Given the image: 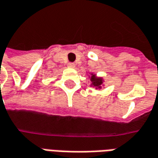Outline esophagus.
Returning <instances> with one entry per match:
<instances>
[{
    "label": "esophagus",
    "instance_id": "esophagus-1",
    "mask_svg": "<svg viewBox=\"0 0 158 158\" xmlns=\"http://www.w3.org/2000/svg\"><path fill=\"white\" fill-rule=\"evenodd\" d=\"M68 67L70 68H75V64L73 63V62H69V63H68Z\"/></svg>",
    "mask_w": 158,
    "mask_h": 158
}]
</instances>
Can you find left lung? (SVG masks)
<instances>
[{
    "label": "left lung",
    "instance_id": "obj_1",
    "mask_svg": "<svg viewBox=\"0 0 158 158\" xmlns=\"http://www.w3.org/2000/svg\"><path fill=\"white\" fill-rule=\"evenodd\" d=\"M89 76L90 79V86L95 87L96 89H101L102 85H103V79L102 77H98L94 73H90Z\"/></svg>",
    "mask_w": 158,
    "mask_h": 158
}]
</instances>
